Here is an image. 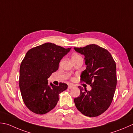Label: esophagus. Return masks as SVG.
<instances>
[{
	"label": "esophagus",
	"mask_w": 133,
	"mask_h": 133,
	"mask_svg": "<svg viewBox=\"0 0 133 133\" xmlns=\"http://www.w3.org/2000/svg\"><path fill=\"white\" fill-rule=\"evenodd\" d=\"M73 88V85H69V87H68L69 89H71V88Z\"/></svg>",
	"instance_id": "34e87169"
}]
</instances>
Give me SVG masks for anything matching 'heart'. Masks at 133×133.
<instances>
[{"instance_id": "b5f03b06", "label": "heart", "mask_w": 133, "mask_h": 133, "mask_svg": "<svg viewBox=\"0 0 133 133\" xmlns=\"http://www.w3.org/2000/svg\"><path fill=\"white\" fill-rule=\"evenodd\" d=\"M78 59H82L81 56L77 54H74L72 55L71 56V60L72 61H74V60H77Z\"/></svg>"}]
</instances>
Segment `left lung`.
<instances>
[{
  "instance_id": "left-lung-1",
  "label": "left lung",
  "mask_w": 133,
  "mask_h": 133,
  "mask_svg": "<svg viewBox=\"0 0 133 133\" xmlns=\"http://www.w3.org/2000/svg\"><path fill=\"white\" fill-rule=\"evenodd\" d=\"M85 56L86 69L81 80L90 85V91L78 87L80 96L74 98L78 110L84 115L95 117L102 114L110 106L116 87L115 62L107 49L96 44L74 48Z\"/></svg>"
}]
</instances>
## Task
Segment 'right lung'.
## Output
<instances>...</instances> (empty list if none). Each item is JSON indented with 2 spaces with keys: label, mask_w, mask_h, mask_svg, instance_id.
<instances>
[{
  "label": "right lung",
  "mask_w": 133,
  "mask_h": 133,
  "mask_svg": "<svg viewBox=\"0 0 133 133\" xmlns=\"http://www.w3.org/2000/svg\"><path fill=\"white\" fill-rule=\"evenodd\" d=\"M71 48L46 43L27 52L20 66L19 85L23 102L33 112H48L56 105L60 93L67 89L66 84H48V78Z\"/></svg>",
  "instance_id": "right-lung-1"
}]
</instances>
